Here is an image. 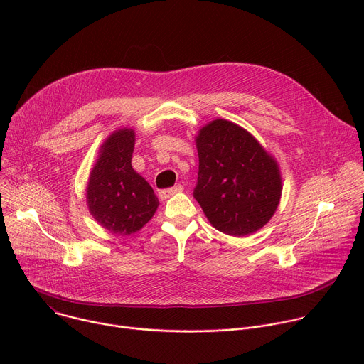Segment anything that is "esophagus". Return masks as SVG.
I'll return each mask as SVG.
<instances>
[{"label": "esophagus", "instance_id": "esophagus-1", "mask_svg": "<svg viewBox=\"0 0 364 364\" xmlns=\"http://www.w3.org/2000/svg\"><path fill=\"white\" fill-rule=\"evenodd\" d=\"M183 190H184V186H181V184H177V186H174V187H171V188L160 190L159 196H160V198H161V200H166V198L171 197V196H173V194H176V193H181Z\"/></svg>", "mask_w": 364, "mask_h": 364}]
</instances>
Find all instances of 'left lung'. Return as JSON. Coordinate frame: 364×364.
I'll return each instance as SVG.
<instances>
[{
	"mask_svg": "<svg viewBox=\"0 0 364 364\" xmlns=\"http://www.w3.org/2000/svg\"><path fill=\"white\" fill-rule=\"evenodd\" d=\"M198 178L194 198L209 222L230 236L264 228L279 204L277 161L242 127L216 119L196 136Z\"/></svg>",
	"mask_w": 364,
	"mask_h": 364,
	"instance_id": "obj_1",
	"label": "left lung"
}]
</instances>
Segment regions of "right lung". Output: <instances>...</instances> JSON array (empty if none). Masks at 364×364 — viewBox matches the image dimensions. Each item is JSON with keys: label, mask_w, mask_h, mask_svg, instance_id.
Returning <instances> with one entry per match:
<instances>
[{"label": "right lung", "mask_w": 364, "mask_h": 364, "mask_svg": "<svg viewBox=\"0 0 364 364\" xmlns=\"http://www.w3.org/2000/svg\"><path fill=\"white\" fill-rule=\"evenodd\" d=\"M134 144V129L115 131L100 146L86 188L93 219L119 236L138 232L160 204L152 187L131 166Z\"/></svg>", "instance_id": "obj_1"}]
</instances>
